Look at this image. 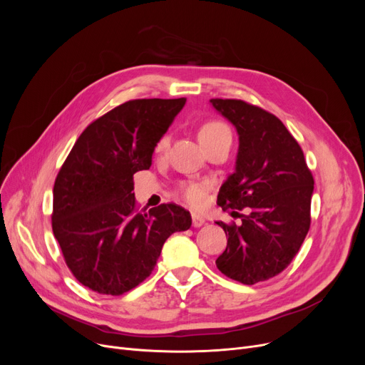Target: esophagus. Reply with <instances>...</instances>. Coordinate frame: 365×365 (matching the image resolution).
<instances>
[{"mask_svg": "<svg viewBox=\"0 0 365 365\" xmlns=\"http://www.w3.org/2000/svg\"><path fill=\"white\" fill-rule=\"evenodd\" d=\"M204 223H205V220H204L202 216H200V215H197V213H192V226H194V227H200V226H202Z\"/></svg>", "mask_w": 365, "mask_h": 365, "instance_id": "esophagus-1", "label": "esophagus"}]
</instances>
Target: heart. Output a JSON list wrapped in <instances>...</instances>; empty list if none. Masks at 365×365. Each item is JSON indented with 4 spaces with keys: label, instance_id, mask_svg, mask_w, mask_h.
I'll use <instances>...</instances> for the list:
<instances>
[{
    "label": "heart",
    "instance_id": "obj_1",
    "mask_svg": "<svg viewBox=\"0 0 365 365\" xmlns=\"http://www.w3.org/2000/svg\"><path fill=\"white\" fill-rule=\"evenodd\" d=\"M226 134H231L229 133V128L223 123L216 121V120L205 121L198 128V139L202 146L208 145L210 142H213L222 136H226ZM167 146H168V136L167 134H164V136H161L160 140L157 142L153 150H155L157 155H160V153H163L167 149ZM208 187H210V185L207 182H194V180L182 182L178 186V194L189 205L201 207L207 200Z\"/></svg>",
    "mask_w": 365,
    "mask_h": 365
}]
</instances>
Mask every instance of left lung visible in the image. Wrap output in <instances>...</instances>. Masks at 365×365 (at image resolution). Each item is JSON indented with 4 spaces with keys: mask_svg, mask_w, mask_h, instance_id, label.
Instances as JSON below:
<instances>
[{
    "mask_svg": "<svg viewBox=\"0 0 365 365\" xmlns=\"http://www.w3.org/2000/svg\"><path fill=\"white\" fill-rule=\"evenodd\" d=\"M210 103L235 125L240 139L235 171L222 185L217 204L232 213L250 208L240 226L217 222L227 245L216 266L252 285L282 272L297 255L311 226L314 178L300 145L274 113L237 99Z\"/></svg>",
    "mask_w": 365,
    "mask_h": 365,
    "instance_id": "left-lung-1",
    "label": "left lung"
}]
</instances>
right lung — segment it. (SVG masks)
I'll list each match as a JSON object with an SVG mask.
<instances>
[{"label": "right lung", "instance_id": "add662e5", "mask_svg": "<svg viewBox=\"0 0 365 365\" xmlns=\"http://www.w3.org/2000/svg\"><path fill=\"white\" fill-rule=\"evenodd\" d=\"M186 99L128 101L93 121L53 187V234L72 275L87 289L121 296L153 271L165 240L192 225L187 210L136 205L133 175L148 170L157 142Z\"/></svg>", "mask_w": 365, "mask_h": 365}]
</instances>
